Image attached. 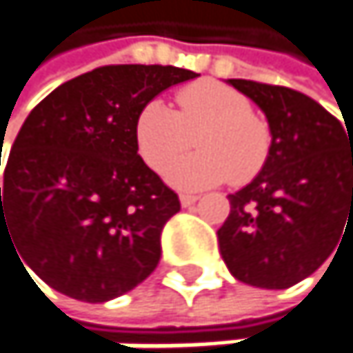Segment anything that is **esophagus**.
<instances>
[{
	"label": "esophagus",
	"instance_id": "obj_1",
	"mask_svg": "<svg viewBox=\"0 0 353 353\" xmlns=\"http://www.w3.org/2000/svg\"><path fill=\"white\" fill-rule=\"evenodd\" d=\"M196 200H198V196H196V194H179V202H181V206H183V208L192 206Z\"/></svg>",
	"mask_w": 353,
	"mask_h": 353
}]
</instances>
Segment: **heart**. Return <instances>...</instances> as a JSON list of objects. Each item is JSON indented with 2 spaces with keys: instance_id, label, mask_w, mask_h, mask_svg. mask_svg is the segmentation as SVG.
Returning <instances> with one entry per match:
<instances>
[{
  "instance_id": "b5f03b06",
  "label": "heart",
  "mask_w": 353,
  "mask_h": 353,
  "mask_svg": "<svg viewBox=\"0 0 353 353\" xmlns=\"http://www.w3.org/2000/svg\"><path fill=\"white\" fill-rule=\"evenodd\" d=\"M176 102L177 110H172L157 98L149 100L134 120L139 155L153 172H161L183 153L198 132L200 151L165 170L170 183L200 190L227 179L245 183L259 174L270 155L272 134L243 94L204 79L181 88Z\"/></svg>"
}]
</instances>
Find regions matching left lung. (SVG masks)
Here are the masks:
<instances>
[{"label": "left lung", "instance_id": "left-lung-1", "mask_svg": "<svg viewBox=\"0 0 353 353\" xmlns=\"http://www.w3.org/2000/svg\"><path fill=\"white\" fill-rule=\"evenodd\" d=\"M227 83L265 114L272 145L261 172L229 194L231 212L216 233L221 255L239 282L290 288L353 225V137L301 92L247 79Z\"/></svg>", "mask_w": 353, "mask_h": 353}]
</instances>
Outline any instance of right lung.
I'll list each match as a JSON object with an SVG mask.
<instances>
[{
	"label": "right lung",
	"instance_id": "right-lung-1",
	"mask_svg": "<svg viewBox=\"0 0 353 353\" xmlns=\"http://www.w3.org/2000/svg\"><path fill=\"white\" fill-rule=\"evenodd\" d=\"M194 77L172 65H106L59 85L28 114L3 172L0 239H14L50 288L106 303L157 268L179 198L141 159L134 120Z\"/></svg>",
	"mask_w": 353,
	"mask_h": 353
}]
</instances>
